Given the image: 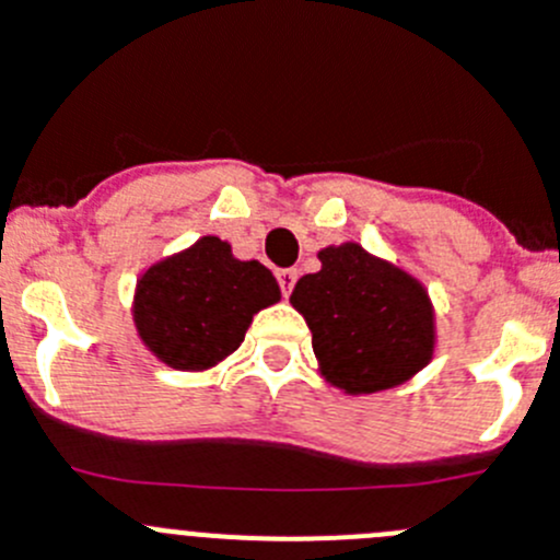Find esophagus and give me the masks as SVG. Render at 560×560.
<instances>
[{"instance_id":"esophagus-1","label":"esophagus","mask_w":560,"mask_h":560,"mask_svg":"<svg viewBox=\"0 0 560 560\" xmlns=\"http://www.w3.org/2000/svg\"><path fill=\"white\" fill-rule=\"evenodd\" d=\"M277 283H280V291H283V296H289L291 291H294V283H296V269H280V271H277Z\"/></svg>"}]
</instances>
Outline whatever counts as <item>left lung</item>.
<instances>
[{"label":"left lung","instance_id":"left-lung-1","mask_svg":"<svg viewBox=\"0 0 560 560\" xmlns=\"http://www.w3.org/2000/svg\"><path fill=\"white\" fill-rule=\"evenodd\" d=\"M322 269L296 280L291 305L305 316L319 372L343 394L410 381L433 358L435 316L417 277L355 241L325 246Z\"/></svg>","mask_w":560,"mask_h":560}]
</instances>
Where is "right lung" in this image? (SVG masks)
Instances as JSON below:
<instances>
[{"instance_id":"add662e5","label":"right lung","mask_w":560,"mask_h":560,"mask_svg":"<svg viewBox=\"0 0 560 560\" xmlns=\"http://www.w3.org/2000/svg\"><path fill=\"white\" fill-rule=\"evenodd\" d=\"M277 300L280 285L264 264L233 258L228 241L202 235L143 271L132 322L158 361L202 372L238 350L253 316Z\"/></svg>"}]
</instances>
